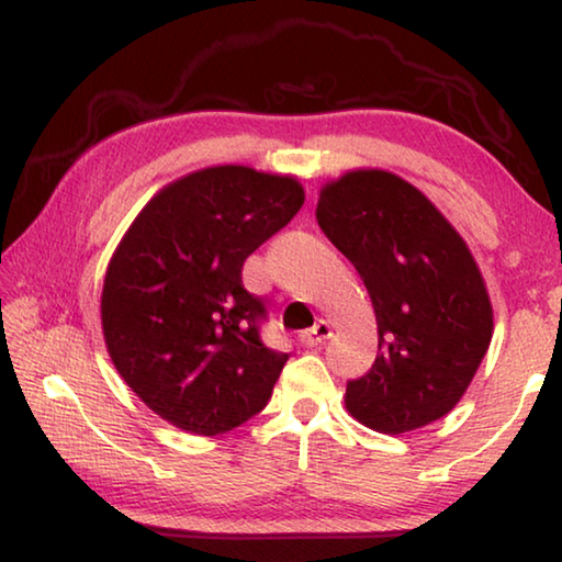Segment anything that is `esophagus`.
I'll return each instance as SVG.
<instances>
[{
	"mask_svg": "<svg viewBox=\"0 0 562 562\" xmlns=\"http://www.w3.org/2000/svg\"><path fill=\"white\" fill-rule=\"evenodd\" d=\"M326 338H330V324H328V321H318L314 328L303 330V334H301V341L306 344V346H321V344H326Z\"/></svg>",
	"mask_w": 562,
	"mask_h": 562,
	"instance_id": "esophagus-1",
	"label": "esophagus"
}]
</instances>
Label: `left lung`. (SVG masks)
<instances>
[{"label":"left lung","instance_id":"left-lung-1","mask_svg":"<svg viewBox=\"0 0 562 562\" xmlns=\"http://www.w3.org/2000/svg\"><path fill=\"white\" fill-rule=\"evenodd\" d=\"M316 218L356 266L379 321V356L348 381L346 408L381 434L443 418L493 336L488 291L465 241L416 187L379 169L328 183Z\"/></svg>","mask_w":562,"mask_h":562}]
</instances>
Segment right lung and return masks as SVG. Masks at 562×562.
I'll use <instances>...</instances> for the list:
<instances>
[{
    "label": "right lung",
    "instance_id": "obj_1",
    "mask_svg": "<svg viewBox=\"0 0 562 562\" xmlns=\"http://www.w3.org/2000/svg\"><path fill=\"white\" fill-rule=\"evenodd\" d=\"M303 206L296 179L211 167L161 189L109 263L101 326L116 371L156 416L218 436L261 413L289 353L269 348L244 261Z\"/></svg>",
    "mask_w": 562,
    "mask_h": 562
}]
</instances>
